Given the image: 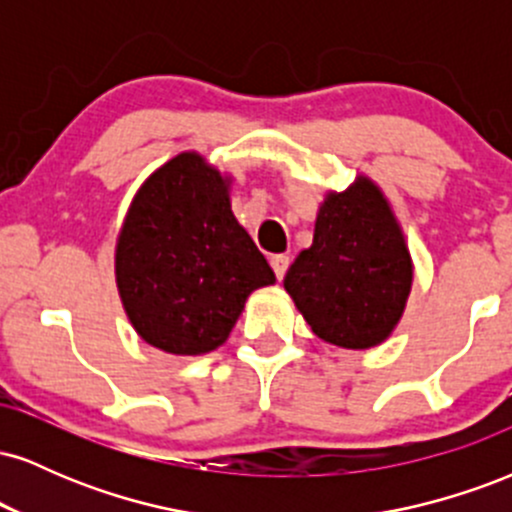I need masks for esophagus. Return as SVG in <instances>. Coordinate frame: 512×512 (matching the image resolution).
I'll use <instances>...</instances> for the list:
<instances>
[{
  "mask_svg": "<svg viewBox=\"0 0 512 512\" xmlns=\"http://www.w3.org/2000/svg\"><path fill=\"white\" fill-rule=\"evenodd\" d=\"M269 264H272L276 279H279V281L284 279L286 269H289V257H286V255H272V257H269Z\"/></svg>",
  "mask_w": 512,
  "mask_h": 512,
  "instance_id": "obj_1",
  "label": "esophagus"
}]
</instances>
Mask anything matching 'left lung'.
Masks as SVG:
<instances>
[{
	"label": "left lung",
	"instance_id": "obj_1",
	"mask_svg": "<svg viewBox=\"0 0 512 512\" xmlns=\"http://www.w3.org/2000/svg\"><path fill=\"white\" fill-rule=\"evenodd\" d=\"M414 262L390 199L368 175L330 190L313 245L298 252L284 289L315 337L342 349L383 344L407 308Z\"/></svg>",
	"mask_w": 512,
	"mask_h": 512
}]
</instances>
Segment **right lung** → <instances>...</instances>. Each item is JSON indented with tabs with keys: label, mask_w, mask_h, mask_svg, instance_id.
Listing matches in <instances>:
<instances>
[{
	"label": "right lung",
	"mask_w": 512,
	"mask_h": 512,
	"mask_svg": "<svg viewBox=\"0 0 512 512\" xmlns=\"http://www.w3.org/2000/svg\"><path fill=\"white\" fill-rule=\"evenodd\" d=\"M231 175L182 151L142 182L115 243L134 332L173 356L219 349L252 291L276 276L231 209Z\"/></svg>",
	"instance_id": "add662e5"
}]
</instances>
